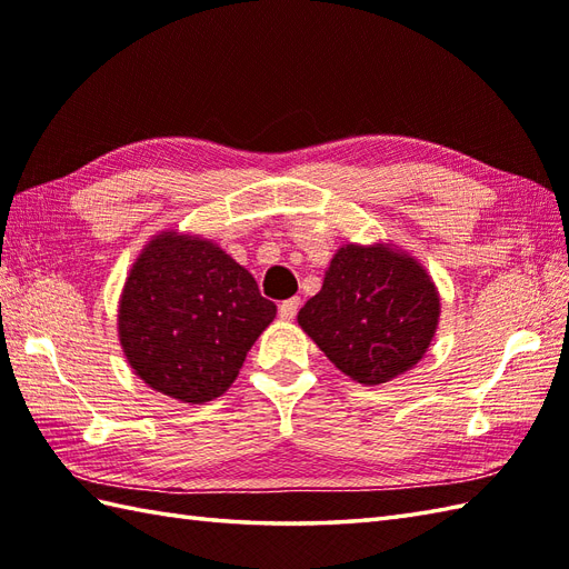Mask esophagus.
Returning <instances> with one entry per match:
<instances>
[{
  "mask_svg": "<svg viewBox=\"0 0 569 569\" xmlns=\"http://www.w3.org/2000/svg\"><path fill=\"white\" fill-rule=\"evenodd\" d=\"M298 308H300V298L298 296L296 298H288V300H283L281 306H278V316H281L283 320H293Z\"/></svg>",
  "mask_w": 569,
  "mask_h": 569,
  "instance_id": "obj_1",
  "label": "esophagus"
}]
</instances>
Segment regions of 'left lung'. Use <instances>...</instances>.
I'll list each match as a JSON object with an SVG mask.
<instances>
[{
  "mask_svg": "<svg viewBox=\"0 0 569 569\" xmlns=\"http://www.w3.org/2000/svg\"><path fill=\"white\" fill-rule=\"evenodd\" d=\"M440 293L416 257L393 244H342L298 325L332 365L365 386L401 377L438 332Z\"/></svg>",
  "mask_w": 569,
  "mask_h": 569,
  "instance_id": "left-lung-1",
  "label": "left lung"
}]
</instances>
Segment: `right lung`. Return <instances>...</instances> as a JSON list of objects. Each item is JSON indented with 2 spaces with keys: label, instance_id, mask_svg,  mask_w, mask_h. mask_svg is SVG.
<instances>
[{
  "label": "right lung",
  "instance_id": "right-lung-1",
  "mask_svg": "<svg viewBox=\"0 0 569 569\" xmlns=\"http://www.w3.org/2000/svg\"><path fill=\"white\" fill-rule=\"evenodd\" d=\"M276 318L253 276L212 239L166 229L131 263L117 310L137 377L183 403L222 396Z\"/></svg>",
  "mask_w": 569,
  "mask_h": 569
}]
</instances>
